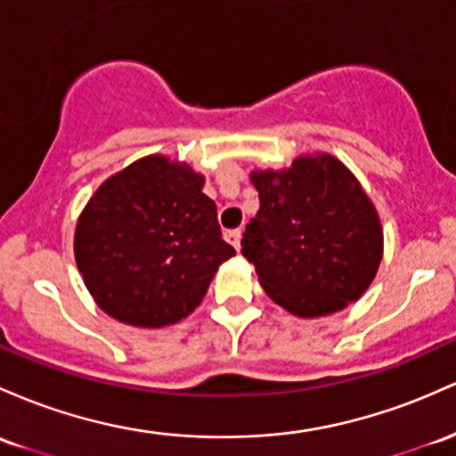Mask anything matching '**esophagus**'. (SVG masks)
<instances>
[{
    "instance_id": "obj_1",
    "label": "esophagus",
    "mask_w": 456,
    "mask_h": 456,
    "mask_svg": "<svg viewBox=\"0 0 456 456\" xmlns=\"http://www.w3.org/2000/svg\"><path fill=\"white\" fill-rule=\"evenodd\" d=\"M240 238H242V232H240V229H233V232L227 233V242L232 244L236 251H240Z\"/></svg>"
}]
</instances>
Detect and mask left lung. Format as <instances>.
I'll return each mask as SVG.
<instances>
[{"label":"left lung","instance_id":"1","mask_svg":"<svg viewBox=\"0 0 456 456\" xmlns=\"http://www.w3.org/2000/svg\"><path fill=\"white\" fill-rule=\"evenodd\" d=\"M259 209L242 255L264 292L298 318H320L359 301L383 259L377 208L331 153L298 155L281 171H251Z\"/></svg>","mask_w":456,"mask_h":456}]
</instances>
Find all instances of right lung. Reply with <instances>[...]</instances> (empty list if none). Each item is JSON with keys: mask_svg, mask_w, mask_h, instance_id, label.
I'll return each mask as SVG.
<instances>
[{"mask_svg": "<svg viewBox=\"0 0 456 456\" xmlns=\"http://www.w3.org/2000/svg\"><path fill=\"white\" fill-rule=\"evenodd\" d=\"M205 177L186 162L147 155L114 173L75 224V264L99 309L140 329L190 316L218 266L233 257Z\"/></svg>", "mask_w": 456, "mask_h": 456, "instance_id": "add662e5", "label": "right lung"}]
</instances>
